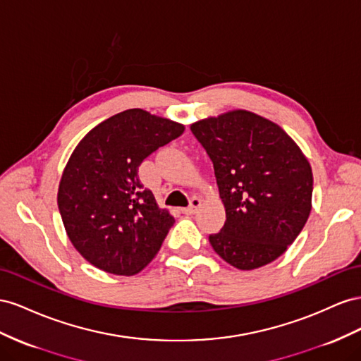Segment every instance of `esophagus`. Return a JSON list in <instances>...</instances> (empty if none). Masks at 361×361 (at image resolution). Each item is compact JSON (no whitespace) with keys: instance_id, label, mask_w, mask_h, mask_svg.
Wrapping results in <instances>:
<instances>
[{"instance_id":"34e87169","label":"esophagus","mask_w":361,"mask_h":361,"mask_svg":"<svg viewBox=\"0 0 361 361\" xmlns=\"http://www.w3.org/2000/svg\"><path fill=\"white\" fill-rule=\"evenodd\" d=\"M200 205H201V198H198V197H193V198L190 200V204L188 205V207L181 209V212H183L184 214H193L195 212L198 210Z\"/></svg>"}]
</instances>
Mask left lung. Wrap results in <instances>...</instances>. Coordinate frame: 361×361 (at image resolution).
<instances>
[{"label": "left lung", "instance_id": "8db88e82", "mask_svg": "<svg viewBox=\"0 0 361 361\" xmlns=\"http://www.w3.org/2000/svg\"><path fill=\"white\" fill-rule=\"evenodd\" d=\"M190 130L213 161L225 224L209 240L240 271L276 260L295 242L312 210L313 173L301 148L275 122L231 110Z\"/></svg>", "mask_w": 361, "mask_h": 361}]
</instances>
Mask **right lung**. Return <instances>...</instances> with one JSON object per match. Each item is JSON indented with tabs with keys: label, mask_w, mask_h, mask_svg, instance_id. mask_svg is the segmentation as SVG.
<instances>
[{
	"label": "right lung",
	"mask_w": 361,
	"mask_h": 361,
	"mask_svg": "<svg viewBox=\"0 0 361 361\" xmlns=\"http://www.w3.org/2000/svg\"><path fill=\"white\" fill-rule=\"evenodd\" d=\"M183 131V123L130 109L80 140L61 173L57 204L69 240L90 264L130 276L156 257L175 221L143 188L139 166Z\"/></svg>",
	"instance_id": "obj_1"
}]
</instances>
